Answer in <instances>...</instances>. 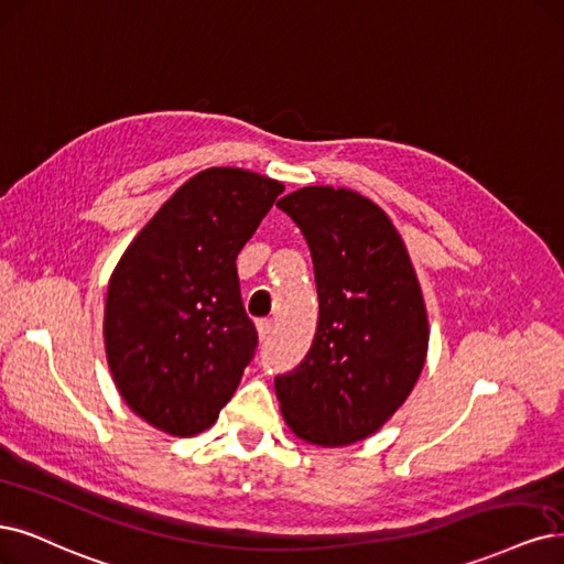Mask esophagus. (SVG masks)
Returning a JSON list of instances; mask_svg holds the SVG:
<instances>
[{
  "label": "esophagus",
  "instance_id": "34e87169",
  "mask_svg": "<svg viewBox=\"0 0 564 564\" xmlns=\"http://www.w3.org/2000/svg\"><path fill=\"white\" fill-rule=\"evenodd\" d=\"M257 332L261 340H268L270 334H273V319H259L257 322Z\"/></svg>",
  "mask_w": 564,
  "mask_h": 564
}]
</instances>
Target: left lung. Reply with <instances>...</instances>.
I'll return each instance as SVG.
<instances>
[{"label":"left lung","instance_id":"left-lung-1","mask_svg":"<svg viewBox=\"0 0 564 564\" xmlns=\"http://www.w3.org/2000/svg\"><path fill=\"white\" fill-rule=\"evenodd\" d=\"M280 209L296 221L315 263L319 322L305 359L275 378L286 426L340 448L373 436L422 373L426 305L392 219L349 188L303 186Z\"/></svg>","mask_w":564,"mask_h":564}]
</instances>
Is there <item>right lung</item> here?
Wrapping results in <instances>:
<instances>
[{"mask_svg":"<svg viewBox=\"0 0 564 564\" xmlns=\"http://www.w3.org/2000/svg\"><path fill=\"white\" fill-rule=\"evenodd\" d=\"M284 191L242 167L193 174L116 263L105 352L130 411L170 436L217 422L254 357L236 259Z\"/></svg>","mask_w":564,"mask_h":564,"instance_id":"right-lung-1","label":"right lung"}]
</instances>
